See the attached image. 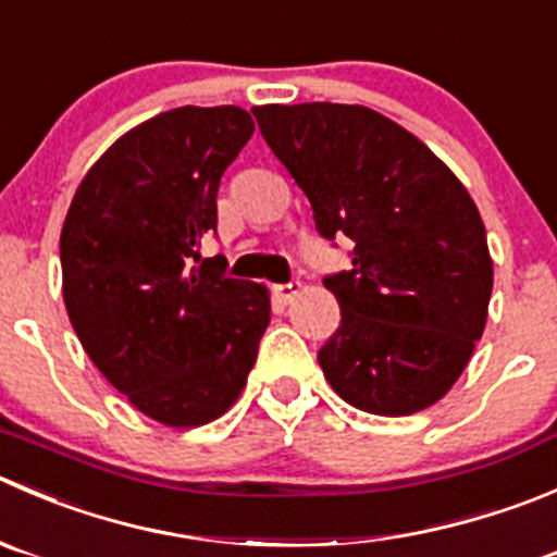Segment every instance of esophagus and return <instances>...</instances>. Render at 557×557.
Instances as JSON below:
<instances>
[{"instance_id": "obj_1", "label": "esophagus", "mask_w": 557, "mask_h": 557, "mask_svg": "<svg viewBox=\"0 0 557 557\" xmlns=\"http://www.w3.org/2000/svg\"><path fill=\"white\" fill-rule=\"evenodd\" d=\"M299 290H301L299 280H290V283L274 285V294H277V299L285 301V305H288V301H294L296 296H299Z\"/></svg>"}]
</instances>
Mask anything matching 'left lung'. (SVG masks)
I'll return each mask as SVG.
<instances>
[{"mask_svg": "<svg viewBox=\"0 0 557 557\" xmlns=\"http://www.w3.org/2000/svg\"><path fill=\"white\" fill-rule=\"evenodd\" d=\"M274 158L307 196L323 239L354 242L323 285L339 326L318 350L354 408L408 416L438 403L487 323L493 258L462 182L416 135L364 106H256Z\"/></svg>", "mask_w": 557, "mask_h": 557, "instance_id": "8db88e82", "label": "left lung"}]
</instances>
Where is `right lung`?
Here are the masks:
<instances>
[{
  "label": "right lung",
  "instance_id": "right-lung-1",
  "mask_svg": "<svg viewBox=\"0 0 557 557\" xmlns=\"http://www.w3.org/2000/svg\"><path fill=\"white\" fill-rule=\"evenodd\" d=\"M252 129L236 106L158 113L91 165L64 218L70 323L108 383L165 428L236 403L272 315L263 285L198 267L220 180Z\"/></svg>",
  "mask_w": 557,
  "mask_h": 557
}]
</instances>
